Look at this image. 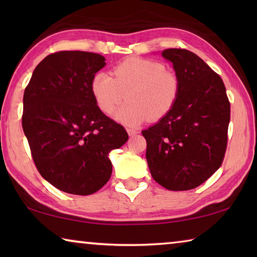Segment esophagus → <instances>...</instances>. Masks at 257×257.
<instances>
[{"mask_svg": "<svg viewBox=\"0 0 257 257\" xmlns=\"http://www.w3.org/2000/svg\"><path fill=\"white\" fill-rule=\"evenodd\" d=\"M127 133H128V135H129L130 137H133V136H136V135L138 134L137 130L132 129V128H128V129H127Z\"/></svg>", "mask_w": 257, "mask_h": 257, "instance_id": "34e87169", "label": "esophagus"}]
</instances>
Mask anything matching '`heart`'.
I'll return each mask as SVG.
<instances>
[{"label":"heart","instance_id":"b5f03b06","mask_svg":"<svg viewBox=\"0 0 257 257\" xmlns=\"http://www.w3.org/2000/svg\"><path fill=\"white\" fill-rule=\"evenodd\" d=\"M112 75L96 73L90 82V92L97 107L105 114L114 111L125 94L128 102L113 114L125 124H141L147 119L160 121L179 97V76L160 61L134 56L116 64Z\"/></svg>","mask_w":257,"mask_h":257}]
</instances>
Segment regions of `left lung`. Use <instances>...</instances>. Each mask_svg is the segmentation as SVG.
<instances>
[{"instance_id":"1","label":"left lung","mask_w":257,"mask_h":257,"mask_svg":"<svg viewBox=\"0 0 257 257\" xmlns=\"http://www.w3.org/2000/svg\"><path fill=\"white\" fill-rule=\"evenodd\" d=\"M180 79L172 110L142 134L153 179L169 190L194 189L223 162L230 102L221 77L193 52L167 49Z\"/></svg>"}]
</instances>
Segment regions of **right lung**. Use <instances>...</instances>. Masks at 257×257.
<instances>
[{"instance_id":"add662e5","label":"right lung","mask_w":257,"mask_h":257,"mask_svg":"<svg viewBox=\"0 0 257 257\" xmlns=\"http://www.w3.org/2000/svg\"><path fill=\"white\" fill-rule=\"evenodd\" d=\"M103 55L60 51L35 68L24 94L23 129L38 172L73 195L96 193L110 179L107 155L128 141L123 125L97 107L90 82Z\"/></svg>"}]
</instances>
